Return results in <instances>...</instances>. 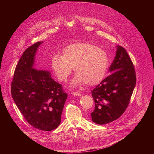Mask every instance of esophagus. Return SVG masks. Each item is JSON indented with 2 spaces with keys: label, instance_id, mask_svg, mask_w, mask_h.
I'll return each instance as SVG.
<instances>
[{
  "label": "esophagus",
  "instance_id": "1",
  "mask_svg": "<svg viewBox=\"0 0 154 154\" xmlns=\"http://www.w3.org/2000/svg\"><path fill=\"white\" fill-rule=\"evenodd\" d=\"M72 94L74 96H81V94L78 93V92H74L72 93Z\"/></svg>",
  "mask_w": 154,
  "mask_h": 154
}]
</instances>
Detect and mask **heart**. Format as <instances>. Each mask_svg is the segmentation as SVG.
<instances>
[{"instance_id": "obj_1", "label": "heart", "mask_w": 154, "mask_h": 154, "mask_svg": "<svg viewBox=\"0 0 154 154\" xmlns=\"http://www.w3.org/2000/svg\"><path fill=\"white\" fill-rule=\"evenodd\" d=\"M108 64L106 53L88 42H78L66 46L62 55H55L51 60L52 69L58 79L66 82L72 73H76L71 86L75 87L83 83L95 86L105 78Z\"/></svg>"}]
</instances>
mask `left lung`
<instances>
[{
  "mask_svg": "<svg viewBox=\"0 0 154 154\" xmlns=\"http://www.w3.org/2000/svg\"><path fill=\"white\" fill-rule=\"evenodd\" d=\"M109 71L112 74L91 91L95 108L91 115L97 124L111 122L124 113L136 85L133 63L125 49L120 46H116V56Z\"/></svg>",
  "mask_w": 154,
  "mask_h": 154,
  "instance_id": "1",
  "label": "left lung"
}]
</instances>
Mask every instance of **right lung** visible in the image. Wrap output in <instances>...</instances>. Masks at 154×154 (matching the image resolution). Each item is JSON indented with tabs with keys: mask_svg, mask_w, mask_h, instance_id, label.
Returning <instances> with one entry per match:
<instances>
[{
	"mask_svg": "<svg viewBox=\"0 0 154 154\" xmlns=\"http://www.w3.org/2000/svg\"><path fill=\"white\" fill-rule=\"evenodd\" d=\"M38 42L27 48L16 66L11 83V96L20 113L33 127L43 131L55 129L61 122L68 94L49 71L34 68Z\"/></svg>",
	"mask_w": 154,
	"mask_h": 154,
	"instance_id": "obj_1",
	"label": "right lung"
}]
</instances>
